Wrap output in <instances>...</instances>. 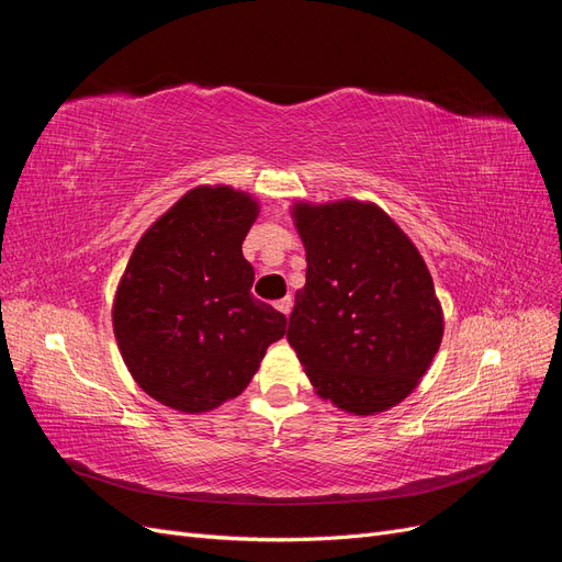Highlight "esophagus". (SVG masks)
I'll return each instance as SVG.
<instances>
[{
  "label": "esophagus",
  "mask_w": 562,
  "mask_h": 562,
  "mask_svg": "<svg viewBox=\"0 0 562 562\" xmlns=\"http://www.w3.org/2000/svg\"><path fill=\"white\" fill-rule=\"evenodd\" d=\"M277 310L283 314V316H291L293 312V297H283L277 302Z\"/></svg>",
  "instance_id": "esophagus-1"
}]
</instances>
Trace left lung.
Segmentation results:
<instances>
[{"mask_svg": "<svg viewBox=\"0 0 562 562\" xmlns=\"http://www.w3.org/2000/svg\"><path fill=\"white\" fill-rule=\"evenodd\" d=\"M307 283L288 342L321 398L353 415L389 411L417 386L443 337L419 250L375 203H295Z\"/></svg>", "mask_w": 562, "mask_h": 562, "instance_id": "1", "label": "left lung"}]
</instances>
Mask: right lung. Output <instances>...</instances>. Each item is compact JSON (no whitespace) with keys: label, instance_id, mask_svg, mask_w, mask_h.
I'll return each instance as SVG.
<instances>
[{"label":"right lung","instance_id":"obj_1","mask_svg":"<svg viewBox=\"0 0 562 562\" xmlns=\"http://www.w3.org/2000/svg\"><path fill=\"white\" fill-rule=\"evenodd\" d=\"M258 201L232 187H196L135 246L116 288L119 351L147 394L180 413L239 396L285 316L255 300L241 244Z\"/></svg>","mask_w":562,"mask_h":562}]
</instances>
